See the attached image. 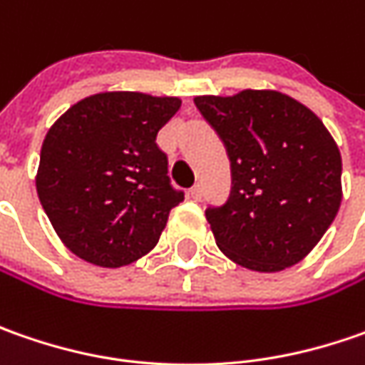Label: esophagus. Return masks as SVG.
<instances>
[{
    "label": "esophagus",
    "instance_id": "esophagus-1",
    "mask_svg": "<svg viewBox=\"0 0 365 365\" xmlns=\"http://www.w3.org/2000/svg\"><path fill=\"white\" fill-rule=\"evenodd\" d=\"M189 195L192 201H201V199H203V189H201V185H195V187L189 190Z\"/></svg>",
    "mask_w": 365,
    "mask_h": 365
}]
</instances>
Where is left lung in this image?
Returning <instances> with one entry per match:
<instances>
[{"mask_svg": "<svg viewBox=\"0 0 365 365\" xmlns=\"http://www.w3.org/2000/svg\"><path fill=\"white\" fill-rule=\"evenodd\" d=\"M195 106L221 138L232 190L207 207L219 250L256 272L301 262L341 205V154L315 113L278 91L203 95Z\"/></svg>", "mask_w": 365, "mask_h": 365, "instance_id": "1", "label": "left lung"}]
</instances>
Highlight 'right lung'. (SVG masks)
<instances>
[{
  "label": "right lung",
  "mask_w": 365,
  "mask_h": 365,
  "mask_svg": "<svg viewBox=\"0 0 365 365\" xmlns=\"http://www.w3.org/2000/svg\"><path fill=\"white\" fill-rule=\"evenodd\" d=\"M178 97L97 93L52 125L40 152L36 190L63 244L103 268L128 266L158 244L185 192L170 185L156 144Z\"/></svg>",
  "instance_id": "right-lung-1"
}]
</instances>
